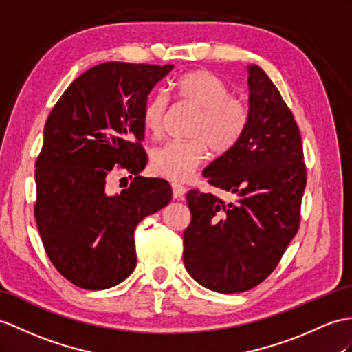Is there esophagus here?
I'll use <instances>...</instances> for the list:
<instances>
[{
  "label": "esophagus",
  "instance_id": "34e87169",
  "mask_svg": "<svg viewBox=\"0 0 352 352\" xmlns=\"http://www.w3.org/2000/svg\"><path fill=\"white\" fill-rule=\"evenodd\" d=\"M171 188H173V197H175V199H177V200L184 199V195H185V186L179 185V184H173V185H171Z\"/></svg>",
  "mask_w": 352,
  "mask_h": 352
}]
</instances>
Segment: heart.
<instances>
[{"label":"heart","mask_w":352,"mask_h":352,"mask_svg":"<svg viewBox=\"0 0 352 352\" xmlns=\"http://www.w3.org/2000/svg\"><path fill=\"white\" fill-rule=\"evenodd\" d=\"M177 96L199 109L191 126V140L168 142L151 153L153 175L173 182H185L212 152L224 153L242 135L248 110L241 100L230 96V88L218 76L206 70H192L176 82ZM168 98L164 94L152 96L143 109V125L152 135H160L164 126Z\"/></svg>","instance_id":"obj_1"}]
</instances>
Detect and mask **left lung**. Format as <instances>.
Returning <instances> with one entry per match:
<instances>
[{
    "label": "left lung",
    "mask_w": 352,
    "mask_h": 352,
    "mask_svg": "<svg viewBox=\"0 0 352 352\" xmlns=\"http://www.w3.org/2000/svg\"><path fill=\"white\" fill-rule=\"evenodd\" d=\"M246 126L231 149L204 168L212 186L236 194H186L191 224L184 231L185 267L200 285L243 293L275 270L297 234L306 186L302 137L278 88L258 65H248Z\"/></svg>",
    "instance_id": "obj_1"
}]
</instances>
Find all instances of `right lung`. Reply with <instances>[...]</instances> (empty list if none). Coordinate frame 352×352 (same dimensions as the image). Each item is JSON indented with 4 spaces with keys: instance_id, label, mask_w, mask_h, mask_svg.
Returning <instances> with one entry per match:
<instances>
[{
    "instance_id": "add662e5",
    "label": "right lung",
    "mask_w": 352,
    "mask_h": 352,
    "mask_svg": "<svg viewBox=\"0 0 352 352\" xmlns=\"http://www.w3.org/2000/svg\"><path fill=\"white\" fill-rule=\"evenodd\" d=\"M175 65L104 63L65 89L45 125L34 215L46 254L85 289L121 284L135 267L134 230L171 200L164 179L143 177V109ZM122 169L132 184L113 193ZM126 179V177H122Z\"/></svg>"
}]
</instances>
